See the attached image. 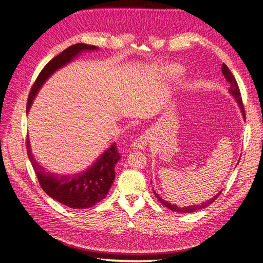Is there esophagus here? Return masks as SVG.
<instances>
[{
  "mask_svg": "<svg viewBox=\"0 0 263 263\" xmlns=\"http://www.w3.org/2000/svg\"><path fill=\"white\" fill-rule=\"evenodd\" d=\"M150 141H151L150 133L146 132V133H144V134H142V135H140L139 137H137V139L132 143V147L139 148V149L143 150V149H145L148 146Z\"/></svg>",
  "mask_w": 263,
  "mask_h": 263,
  "instance_id": "obj_1",
  "label": "esophagus"
}]
</instances>
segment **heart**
Segmentation results:
<instances>
[{
  "label": "heart",
  "mask_w": 263,
  "mask_h": 263,
  "mask_svg": "<svg viewBox=\"0 0 263 263\" xmlns=\"http://www.w3.org/2000/svg\"><path fill=\"white\" fill-rule=\"evenodd\" d=\"M166 73H167V77L172 80H176V79H179L182 74H183V69L181 67L179 66H172V67H168L166 70Z\"/></svg>",
  "instance_id": "heart-1"
}]
</instances>
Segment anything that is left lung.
Instances as JSON below:
<instances>
[{"instance_id": "8db88e82", "label": "left lung", "mask_w": 263, "mask_h": 263, "mask_svg": "<svg viewBox=\"0 0 263 263\" xmlns=\"http://www.w3.org/2000/svg\"><path fill=\"white\" fill-rule=\"evenodd\" d=\"M222 71H223L224 77L226 78L227 82L229 83V85H230V87H229V92L234 97V99L237 100V102H238V104H239V106H240V108H241V112H242V114H243V117L246 118V117H245V109H244V105H243V101H242V97H241V92H240V88H239V85H238L236 78L233 77V74H232L231 71L229 70V68H228L225 64H223V66H222ZM220 194H222V191H219L213 198H211V199L208 200V201H204V202H202V203H200V204H197V205H189V206H183V208H180V206H178V205H176V204H172V203L168 202V201H165L164 199H162V198L157 194V193L155 192L156 197L159 199V201H160L163 205H165V206H166V208H168L170 210H172V211H174V212H181V213H182V212H183V213H191V212H195V211H197V210H200V209H202V208H205V206H208L209 204L213 203V202L216 200V198H217Z\"/></svg>"}]
</instances>
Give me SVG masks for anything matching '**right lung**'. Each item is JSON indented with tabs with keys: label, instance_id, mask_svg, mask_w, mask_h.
Listing matches in <instances>:
<instances>
[{
	"label": "right lung",
	"instance_id": "obj_1",
	"mask_svg": "<svg viewBox=\"0 0 263 263\" xmlns=\"http://www.w3.org/2000/svg\"><path fill=\"white\" fill-rule=\"evenodd\" d=\"M95 49H97L95 46L77 44L53 58L34 82L27 99L26 110L30 109L40 86L55 70L70 62L81 51ZM26 151L41 189L53 199L72 209L90 208L105 198L114 181L115 165L120 159V154L114 143L86 172L72 176H60L47 172L36 162L30 148L29 139H26Z\"/></svg>",
	"mask_w": 263,
	"mask_h": 263
}]
</instances>
